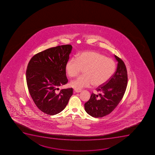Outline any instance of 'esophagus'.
I'll use <instances>...</instances> for the list:
<instances>
[{
	"instance_id": "esophagus-1",
	"label": "esophagus",
	"mask_w": 155,
	"mask_h": 155,
	"mask_svg": "<svg viewBox=\"0 0 155 155\" xmlns=\"http://www.w3.org/2000/svg\"><path fill=\"white\" fill-rule=\"evenodd\" d=\"M81 90H78V89H75L74 90V91L75 92H76V93H79V92H81Z\"/></svg>"
}]
</instances>
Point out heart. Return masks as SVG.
<instances>
[{"instance_id": "b5f03b06", "label": "heart", "mask_w": 155, "mask_h": 155, "mask_svg": "<svg viewBox=\"0 0 155 155\" xmlns=\"http://www.w3.org/2000/svg\"><path fill=\"white\" fill-rule=\"evenodd\" d=\"M116 68L115 61L103 54L95 51H85L71 58L65 66L66 73L71 78L76 77L83 70L82 76L70 82L75 89L89 87L94 84L99 86L104 84L113 76Z\"/></svg>"}]
</instances>
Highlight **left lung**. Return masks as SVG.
Here are the masks:
<instances>
[{
	"mask_svg": "<svg viewBox=\"0 0 155 155\" xmlns=\"http://www.w3.org/2000/svg\"><path fill=\"white\" fill-rule=\"evenodd\" d=\"M118 65L115 73L104 84L92 92L88 101L85 103V110L91 116L101 118L110 114L122 99L127 87L128 77L125 64L121 58L114 55Z\"/></svg>",
	"mask_w": 155,
	"mask_h": 155,
	"instance_id": "8db88e82",
	"label": "left lung"
}]
</instances>
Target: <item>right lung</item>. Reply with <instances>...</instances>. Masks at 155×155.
Instances as JSON below:
<instances>
[{
    "instance_id": "1",
    "label": "right lung",
    "mask_w": 155,
    "mask_h": 155,
    "mask_svg": "<svg viewBox=\"0 0 155 155\" xmlns=\"http://www.w3.org/2000/svg\"><path fill=\"white\" fill-rule=\"evenodd\" d=\"M71 45L50 48L36 54L28 63L26 81L36 106L48 115H54L66 107L73 88L58 87L68 83L65 66L72 51Z\"/></svg>"
}]
</instances>
